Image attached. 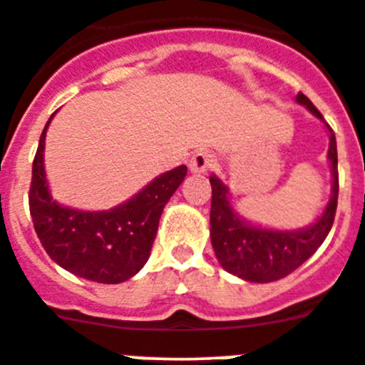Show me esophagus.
<instances>
[{
	"label": "esophagus",
	"mask_w": 365,
	"mask_h": 365,
	"mask_svg": "<svg viewBox=\"0 0 365 365\" xmlns=\"http://www.w3.org/2000/svg\"><path fill=\"white\" fill-rule=\"evenodd\" d=\"M215 158L210 152H197L192 159H190V170L192 173H206L207 170L213 166Z\"/></svg>",
	"instance_id": "obj_1"
}]
</instances>
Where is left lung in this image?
<instances>
[{"mask_svg": "<svg viewBox=\"0 0 365 365\" xmlns=\"http://www.w3.org/2000/svg\"><path fill=\"white\" fill-rule=\"evenodd\" d=\"M296 102L304 106L310 114L326 125L329 134L328 161L331 168V195L324 211L317 220L301 229H272L247 222L229 200V188L215 173L211 182L210 235L215 256L222 269L251 283H270L303 265L328 237L333 225L339 197V173H336V141L335 134L326 123L317 107L303 95Z\"/></svg>", "mask_w": 365, "mask_h": 365, "instance_id": "obj_1", "label": "left lung"}]
</instances>
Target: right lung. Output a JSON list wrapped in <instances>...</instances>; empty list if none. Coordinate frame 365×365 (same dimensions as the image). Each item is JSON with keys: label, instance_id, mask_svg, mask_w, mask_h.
<instances>
[{"label": "right lung", "instance_id": "add662e5", "mask_svg": "<svg viewBox=\"0 0 365 365\" xmlns=\"http://www.w3.org/2000/svg\"><path fill=\"white\" fill-rule=\"evenodd\" d=\"M55 114L41 134L32 166L29 202L37 237L48 256L75 276L106 284L130 279L147 263L163 210L188 168L180 165L161 173L110 210L86 211L58 204L44 170L46 130Z\"/></svg>", "mask_w": 365, "mask_h": 365}]
</instances>
